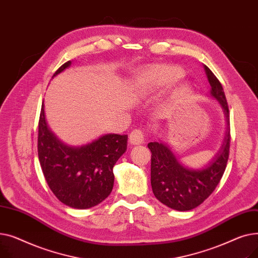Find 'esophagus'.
I'll use <instances>...</instances> for the list:
<instances>
[{"instance_id":"esophagus-1","label":"esophagus","mask_w":258,"mask_h":258,"mask_svg":"<svg viewBox=\"0 0 258 258\" xmlns=\"http://www.w3.org/2000/svg\"><path fill=\"white\" fill-rule=\"evenodd\" d=\"M145 134L141 130H134L130 134V142L133 145H138L144 142L145 140Z\"/></svg>"}]
</instances>
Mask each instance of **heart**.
Segmentation results:
<instances>
[{
	"mask_svg": "<svg viewBox=\"0 0 258 258\" xmlns=\"http://www.w3.org/2000/svg\"><path fill=\"white\" fill-rule=\"evenodd\" d=\"M183 72L177 67L168 64H156L139 70L135 75V92L137 96H145L158 91L170 88L183 77ZM188 90L186 85L177 89L179 95L185 94Z\"/></svg>",
	"mask_w": 258,
	"mask_h": 258,
	"instance_id": "heart-1",
	"label": "heart"
}]
</instances>
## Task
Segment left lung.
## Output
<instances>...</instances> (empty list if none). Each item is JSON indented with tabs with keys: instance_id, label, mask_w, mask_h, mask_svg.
<instances>
[{
	"instance_id": "left-lung-1",
	"label": "left lung",
	"mask_w": 258,
	"mask_h": 258,
	"mask_svg": "<svg viewBox=\"0 0 258 258\" xmlns=\"http://www.w3.org/2000/svg\"><path fill=\"white\" fill-rule=\"evenodd\" d=\"M210 84V96L219 101L226 118L224 141L212 160L201 169H189L181 164L170 147L164 142H151V183L155 197L167 207L188 211L201 205L220 183L229 157V108L223 87L209 68L203 64Z\"/></svg>"
}]
</instances>
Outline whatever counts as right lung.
Masks as SVG:
<instances>
[{"instance_id": "1", "label": "right lung", "mask_w": 258, "mask_h": 258, "mask_svg": "<svg viewBox=\"0 0 258 258\" xmlns=\"http://www.w3.org/2000/svg\"><path fill=\"white\" fill-rule=\"evenodd\" d=\"M71 63L64 62L53 77ZM126 148L127 136L117 134L103 135L81 146L64 144L49 128L43 102L38 121V160L48 186L64 205L88 209L110 196L115 179L113 167Z\"/></svg>"}]
</instances>
